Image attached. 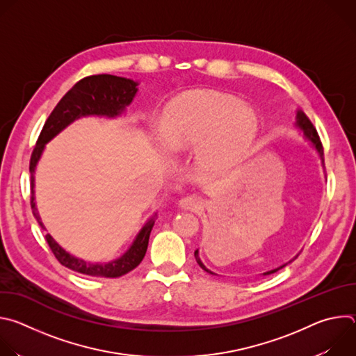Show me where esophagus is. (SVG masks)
Listing matches in <instances>:
<instances>
[{"instance_id": "34e87169", "label": "esophagus", "mask_w": 356, "mask_h": 356, "mask_svg": "<svg viewBox=\"0 0 356 356\" xmlns=\"http://www.w3.org/2000/svg\"><path fill=\"white\" fill-rule=\"evenodd\" d=\"M201 200L194 195H186L179 201V207L188 211H198L201 209Z\"/></svg>"}]
</instances>
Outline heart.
<instances>
[{
    "label": "heart",
    "mask_w": 356,
    "mask_h": 356,
    "mask_svg": "<svg viewBox=\"0 0 356 356\" xmlns=\"http://www.w3.org/2000/svg\"><path fill=\"white\" fill-rule=\"evenodd\" d=\"M161 138L170 152L197 147V162L204 169L235 163L258 132V117L235 97L217 91H190L166 107Z\"/></svg>",
    "instance_id": "1"
}]
</instances>
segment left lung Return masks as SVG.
Here are the masks:
<instances>
[{"label": "left lung", "mask_w": 356, "mask_h": 356, "mask_svg": "<svg viewBox=\"0 0 356 356\" xmlns=\"http://www.w3.org/2000/svg\"><path fill=\"white\" fill-rule=\"evenodd\" d=\"M296 120H297V121H296V125L302 131V134H304V136H306V139H309V140L313 143V146L317 149L318 155H320V158H321V161H323V165H324V149H323V143H321V140H320V136H318V134H317L314 125L312 124V121L309 120V117H307L306 114H304L302 111H297ZM194 258H195V261H197V264L200 265L201 269H204L207 273L214 275L211 270H209L204 265H202V262H201V259H200V257H198V250L194 252ZM286 265H287V264H286ZM286 265H283V266H280V268H277V269L269 270V272H266V273H264V275H272V273L277 272L279 269L284 268Z\"/></svg>", "instance_id": "8db88e82"}]
</instances>
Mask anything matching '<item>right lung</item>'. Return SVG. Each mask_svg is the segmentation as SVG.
<instances>
[{
	"label": "right lung",
	"mask_w": 356,
	"mask_h": 356,
	"mask_svg": "<svg viewBox=\"0 0 356 356\" xmlns=\"http://www.w3.org/2000/svg\"><path fill=\"white\" fill-rule=\"evenodd\" d=\"M138 83L134 80L118 77L113 74H95L88 76L77 81L58 103L47 117L36 145L33 147L31 162H29V172H31V209L32 213L39 222V225L44 229V225L40 221L36 204H35V168L42 155L44 145L56 136L62 129H65L69 124L74 120L86 115H101V117H110L114 118L120 115L127 106L131 104L132 98L135 97L138 88ZM156 220V214L152 217L145 227L138 234L136 239L131 245V248L124 253L121 258L108 264H90L83 259H79L69 252H66L52 236L46 234V241L49 248L52 249L56 259L66 268L88 275V276H103V277H120L132 269H135L143 259L149 235L152 228H154Z\"/></svg>",
	"instance_id": "right-lung-1"
}]
</instances>
